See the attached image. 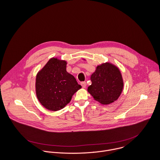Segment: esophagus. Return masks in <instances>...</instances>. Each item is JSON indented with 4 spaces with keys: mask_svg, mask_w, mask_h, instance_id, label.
Here are the masks:
<instances>
[{
    "mask_svg": "<svg viewBox=\"0 0 160 160\" xmlns=\"http://www.w3.org/2000/svg\"><path fill=\"white\" fill-rule=\"evenodd\" d=\"M81 85L82 86V88H86V86H87V84H86V82H82L81 83Z\"/></svg>",
    "mask_w": 160,
    "mask_h": 160,
    "instance_id": "1",
    "label": "esophagus"
}]
</instances>
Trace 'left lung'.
<instances>
[{"label":"left lung","instance_id":"left-lung-1","mask_svg":"<svg viewBox=\"0 0 160 160\" xmlns=\"http://www.w3.org/2000/svg\"><path fill=\"white\" fill-rule=\"evenodd\" d=\"M92 84L88 91L96 101L108 105L117 100L124 87L120 70L113 64L106 62L98 65L91 76Z\"/></svg>","mask_w":160,"mask_h":160}]
</instances>
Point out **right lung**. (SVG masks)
Listing matches in <instances>:
<instances>
[{
    "label": "right lung",
    "mask_w": 160,
    "mask_h": 160,
    "mask_svg": "<svg viewBox=\"0 0 160 160\" xmlns=\"http://www.w3.org/2000/svg\"><path fill=\"white\" fill-rule=\"evenodd\" d=\"M67 62L50 58L37 74L36 93L41 105L50 111L63 108L81 88L75 78L67 71Z\"/></svg>",
    "instance_id": "obj_1"
}]
</instances>
